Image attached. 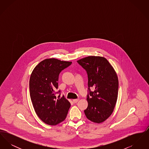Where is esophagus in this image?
<instances>
[{
  "label": "esophagus",
  "mask_w": 149,
  "mask_h": 149,
  "mask_svg": "<svg viewBox=\"0 0 149 149\" xmlns=\"http://www.w3.org/2000/svg\"><path fill=\"white\" fill-rule=\"evenodd\" d=\"M79 99H73V102L75 103H76L78 102V101H79Z\"/></svg>",
  "instance_id": "1"
}]
</instances>
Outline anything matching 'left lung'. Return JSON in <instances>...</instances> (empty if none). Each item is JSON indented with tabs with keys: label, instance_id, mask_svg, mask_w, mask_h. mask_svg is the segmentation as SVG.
<instances>
[{
	"label": "left lung",
	"instance_id": "left-lung-1",
	"mask_svg": "<svg viewBox=\"0 0 149 149\" xmlns=\"http://www.w3.org/2000/svg\"><path fill=\"white\" fill-rule=\"evenodd\" d=\"M88 74V103L86 118L100 123L113 112L118 91V79L113 68L104 57L89 56L77 61ZM93 88V91L90 88ZM90 92L89 93L88 92Z\"/></svg>",
	"mask_w": 149,
	"mask_h": 149
}]
</instances>
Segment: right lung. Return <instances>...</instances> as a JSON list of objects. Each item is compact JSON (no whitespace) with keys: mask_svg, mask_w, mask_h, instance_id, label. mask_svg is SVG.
Returning <instances> with one entry per match:
<instances>
[{"mask_svg":"<svg viewBox=\"0 0 149 149\" xmlns=\"http://www.w3.org/2000/svg\"><path fill=\"white\" fill-rule=\"evenodd\" d=\"M71 63L47 58L38 64L31 75L29 93L33 106L38 117L49 125L55 126L65 120L71 106L64 95L60 98V91H56L60 72Z\"/></svg>","mask_w":149,"mask_h":149,"instance_id":"1","label":"right lung"}]
</instances>
